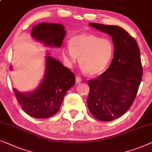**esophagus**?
<instances>
[{
    "mask_svg": "<svg viewBox=\"0 0 152 152\" xmlns=\"http://www.w3.org/2000/svg\"><path fill=\"white\" fill-rule=\"evenodd\" d=\"M82 82V80H81V78L80 77H76V83L77 84H80Z\"/></svg>",
    "mask_w": 152,
    "mask_h": 152,
    "instance_id": "obj_1",
    "label": "esophagus"
}]
</instances>
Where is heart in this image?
<instances>
[{"instance_id": "b5f03b06", "label": "heart", "mask_w": 152, "mask_h": 152, "mask_svg": "<svg viewBox=\"0 0 152 152\" xmlns=\"http://www.w3.org/2000/svg\"><path fill=\"white\" fill-rule=\"evenodd\" d=\"M113 43L108 39L91 34L72 37L65 50L68 63L73 65L77 57L79 64L89 75L96 76L107 69L113 56Z\"/></svg>"}]
</instances>
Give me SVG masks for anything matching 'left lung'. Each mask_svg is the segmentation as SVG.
<instances>
[{"mask_svg": "<svg viewBox=\"0 0 152 152\" xmlns=\"http://www.w3.org/2000/svg\"><path fill=\"white\" fill-rule=\"evenodd\" d=\"M111 37L113 58L98 77L88 82L87 104L91 113L101 121H111L124 115L136 98L142 76L140 53L136 41L121 27L90 23Z\"/></svg>", "mask_w": 152, "mask_h": 152, "instance_id": "1", "label": "left lung"}]
</instances>
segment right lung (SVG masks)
I'll return each instance as SVG.
<instances>
[{
    "label": "right lung",
    "instance_id": "right-lung-1",
    "mask_svg": "<svg viewBox=\"0 0 152 152\" xmlns=\"http://www.w3.org/2000/svg\"><path fill=\"white\" fill-rule=\"evenodd\" d=\"M65 36L64 26L53 23H41L31 31L32 39L47 47L60 48ZM10 68L12 70V66ZM75 84V75L48 52L44 77L38 87L32 92L13 91L26 113L35 118H48L59 111L66 92Z\"/></svg>",
    "mask_w": 152,
    "mask_h": 152
}]
</instances>
